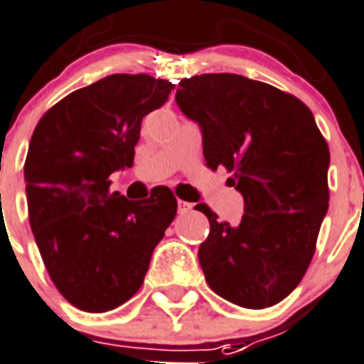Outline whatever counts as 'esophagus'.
Returning a JSON list of instances; mask_svg holds the SVG:
<instances>
[{
    "label": "esophagus",
    "instance_id": "34e87169",
    "mask_svg": "<svg viewBox=\"0 0 364 364\" xmlns=\"http://www.w3.org/2000/svg\"><path fill=\"white\" fill-rule=\"evenodd\" d=\"M191 210L190 203H186V200H178V212L180 214H186V212Z\"/></svg>",
    "mask_w": 364,
    "mask_h": 364
}]
</instances>
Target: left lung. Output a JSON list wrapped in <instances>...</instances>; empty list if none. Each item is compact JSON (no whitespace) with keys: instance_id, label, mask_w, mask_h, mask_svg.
Listing matches in <instances>:
<instances>
[{"instance_id":"1","label":"left lung","mask_w":364,"mask_h":364,"mask_svg":"<svg viewBox=\"0 0 364 364\" xmlns=\"http://www.w3.org/2000/svg\"><path fill=\"white\" fill-rule=\"evenodd\" d=\"M176 103L203 132L206 167L244 197L238 225L210 222L199 263L214 293L242 308L272 306L299 286L329 208V146L312 110L270 84L231 73L184 78Z\"/></svg>"}]
</instances>
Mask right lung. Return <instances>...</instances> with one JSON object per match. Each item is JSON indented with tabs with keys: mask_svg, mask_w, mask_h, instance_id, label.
I'll list each match as a JSON object with an SVG mask.
<instances>
[{
	"mask_svg": "<svg viewBox=\"0 0 364 364\" xmlns=\"http://www.w3.org/2000/svg\"><path fill=\"white\" fill-rule=\"evenodd\" d=\"M173 88L142 73L110 75L58 101L31 135L24 164L31 231L58 291L84 312H109L139 291L176 216L165 186L127 200L109 180L133 167L142 118Z\"/></svg>",
	"mask_w": 364,
	"mask_h": 364,
	"instance_id": "obj_1",
	"label": "right lung"
}]
</instances>
